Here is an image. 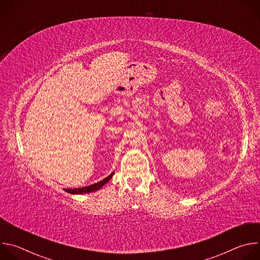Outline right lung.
<instances>
[{"mask_svg":"<svg viewBox=\"0 0 260 260\" xmlns=\"http://www.w3.org/2000/svg\"><path fill=\"white\" fill-rule=\"evenodd\" d=\"M114 172L109 175L108 177H106L105 179H103L102 181L98 182V183H94V184H91L89 185V186H85V187H82V188H74V189H64V191H67L68 193H71V194H82V193H88V192H92V191H96L99 190L100 188H102L104 185L112 178Z\"/></svg>","mask_w":260,"mask_h":260,"instance_id":"1","label":"right lung"}]
</instances>
